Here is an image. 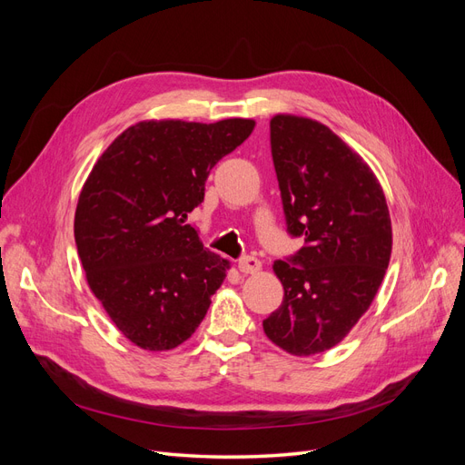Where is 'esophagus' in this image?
<instances>
[{
	"mask_svg": "<svg viewBox=\"0 0 465 465\" xmlns=\"http://www.w3.org/2000/svg\"><path fill=\"white\" fill-rule=\"evenodd\" d=\"M238 270L242 273H256L262 270V262L256 256H242L238 260Z\"/></svg>",
	"mask_w": 465,
	"mask_h": 465,
	"instance_id": "34e87169",
	"label": "esophagus"
}]
</instances>
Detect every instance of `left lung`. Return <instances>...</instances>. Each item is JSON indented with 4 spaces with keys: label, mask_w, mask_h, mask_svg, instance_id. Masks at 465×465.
Masks as SVG:
<instances>
[{
    "label": "left lung",
    "mask_w": 465,
    "mask_h": 465,
    "mask_svg": "<svg viewBox=\"0 0 465 465\" xmlns=\"http://www.w3.org/2000/svg\"><path fill=\"white\" fill-rule=\"evenodd\" d=\"M270 142L287 232L304 246L273 263L285 294L263 331L308 357L340 343L369 311L390 263V211L369 164L328 125L277 114Z\"/></svg>",
    "instance_id": "left-lung-1"
}]
</instances>
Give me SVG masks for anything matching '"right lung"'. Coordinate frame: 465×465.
Wrapping results in <instances>:
<instances>
[{"label": "right lung", "instance_id": "1", "mask_svg": "<svg viewBox=\"0 0 465 465\" xmlns=\"http://www.w3.org/2000/svg\"><path fill=\"white\" fill-rule=\"evenodd\" d=\"M254 120H149L101 154L75 211L77 254L116 328L147 351H168L200 326L229 262L203 248L188 215L205 180L254 130Z\"/></svg>", "mask_w": 465, "mask_h": 465}]
</instances>
